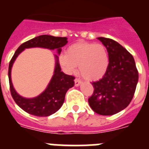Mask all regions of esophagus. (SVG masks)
Segmentation results:
<instances>
[{
	"mask_svg": "<svg viewBox=\"0 0 149 149\" xmlns=\"http://www.w3.org/2000/svg\"><path fill=\"white\" fill-rule=\"evenodd\" d=\"M81 84V80H79V79L75 78L74 79V86H78L80 84Z\"/></svg>",
	"mask_w": 149,
	"mask_h": 149,
	"instance_id": "obj_1",
	"label": "esophagus"
}]
</instances>
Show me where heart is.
I'll return each mask as SVG.
<instances>
[{"mask_svg": "<svg viewBox=\"0 0 149 149\" xmlns=\"http://www.w3.org/2000/svg\"><path fill=\"white\" fill-rule=\"evenodd\" d=\"M60 65L67 72H74L78 65L79 72L88 81H98L106 74L110 59L107 49L100 43L77 42L68 46L65 54L59 57Z\"/></svg>", "mask_w": 149, "mask_h": 149, "instance_id": "obj_1", "label": "heart"}]
</instances>
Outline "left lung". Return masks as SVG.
Returning a JSON list of instances; mask_svg holds the SVG:
<instances>
[{"label": "left lung", "instance_id": "obj_1", "mask_svg": "<svg viewBox=\"0 0 149 149\" xmlns=\"http://www.w3.org/2000/svg\"><path fill=\"white\" fill-rule=\"evenodd\" d=\"M107 49L109 67L102 78L92 83L94 92L88 99L96 113L110 116L126 108L136 90L139 73L132 55L111 39L98 37Z\"/></svg>", "mask_w": 149, "mask_h": 149}]
</instances>
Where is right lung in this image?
<instances>
[{
	"label": "right lung",
	"mask_w": 149,
	"mask_h": 149,
	"mask_svg": "<svg viewBox=\"0 0 149 149\" xmlns=\"http://www.w3.org/2000/svg\"><path fill=\"white\" fill-rule=\"evenodd\" d=\"M66 37H56L50 35H42L27 41L18 47L12 57L9 65V82L12 97L21 108L31 115L36 116H48L56 113L63 105L66 92L74 84V77L61 72L58 56L55 55L56 65L54 75L45 90L39 96L33 98H25L15 92L11 81V69L13 64L18 54L25 48L40 47L51 50H57L60 54L61 48L67 44Z\"/></svg>",
	"instance_id": "right-lung-1"
}]
</instances>
